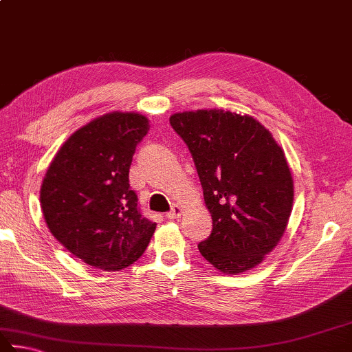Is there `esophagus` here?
Segmentation results:
<instances>
[{"mask_svg": "<svg viewBox=\"0 0 352 352\" xmlns=\"http://www.w3.org/2000/svg\"><path fill=\"white\" fill-rule=\"evenodd\" d=\"M182 206H178V204H174V206H172V209L169 210L168 214H166V217H168V219H180V215H182Z\"/></svg>", "mask_w": 352, "mask_h": 352, "instance_id": "34e87169", "label": "esophagus"}]
</instances>
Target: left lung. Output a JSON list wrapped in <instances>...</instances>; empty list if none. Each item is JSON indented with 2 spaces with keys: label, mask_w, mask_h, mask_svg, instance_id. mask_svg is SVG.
I'll return each mask as SVG.
<instances>
[{
  "label": "left lung",
  "mask_w": 352,
  "mask_h": 352,
  "mask_svg": "<svg viewBox=\"0 0 352 352\" xmlns=\"http://www.w3.org/2000/svg\"><path fill=\"white\" fill-rule=\"evenodd\" d=\"M192 154L212 232L198 249L220 272L241 274L283 237L294 200L285 152L257 120L221 109L174 113Z\"/></svg>",
  "instance_id": "left-lung-1"
}]
</instances>
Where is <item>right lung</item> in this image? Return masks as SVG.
<instances>
[{
  "instance_id": "right-lung-1",
  "label": "right lung",
  "mask_w": 352,
  "mask_h": 352,
  "mask_svg": "<svg viewBox=\"0 0 352 352\" xmlns=\"http://www.w3.org/2000/svg\"><path fill=\"white\" fill-rule=\"evenodd\" d=\"M148 131L144 115L106 113L74 132L44 175L40 203L49 231L98 270L132 265L155 231L129 186L132 157Z\"/></svg>"
}]
</instances>
